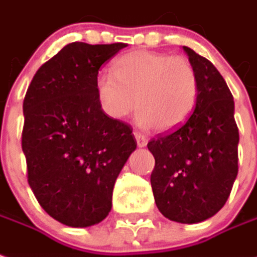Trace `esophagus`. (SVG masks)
Wrapping results in <instances>:
<instances>
[{
	"label": "esophagus",
	"mask_w": 257,
	"mask_h": 257,
	"mask_svg": "<svg viewBox=\"0 0 257 257\" xmlns=\"http://www.w3.org/2000/svg\"><path fill=\"white\" fill-rule=\"evenodd\" d=\"M135 139L138 142V146L145 147L147 145V138L145 135H142L141 132H135Z\"/></svg>",
	"instance_id": "1"
}]
</instances>
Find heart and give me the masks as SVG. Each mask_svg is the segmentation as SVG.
<instances>
[{
	"mask_svg": "<svg viewBox=\"0 0 257 257\" xmlns=\"http://www.w3.org/2000/svg\"><path fill=\"white\" fill-rule=\"evenodd\" d=\"M114 75L100 73L96 93L101 110L125 119L138 110L142 128L167 132L191 116L199 97V76L185 57L154 51H131L112 65Z\"/></svg>",
	"mask_w": 257,
	"mask_h": 257,
	"instance_id": "b5f03b06",
	"label": "heart"
}]
</instances>
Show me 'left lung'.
<instances>
[{"label": "left lung", "mask_w": 257, "mask_h": 257, "mask_svg": "<svg viewBox=\"0 0 257 257\" xmlns=\"http://www.w3.org/2000/svg\"><path fill=\"white\" fill-rule=\"evenodd\" d=\"M184 51L199 76L191 116L147 143L156 164L150 177L161 214L182 224L213 217L225 204L238 174L239 132L234 98L217 68L192 48Z\"/></svg>", "instance_id": "8db88e82"}]
</instances>
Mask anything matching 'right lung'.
I'll list each match as a JSON object with an SVG mask.
<instances>
[{"label": "right lung", "instance_id": "right-lung-1", "mask_svg": "<svg viewBox=\"0 0 257 257\" xmlns=\"http://www.w3.org/2000/svg\"><path fill=\"white\" fill-rule=\"evenodd\" d=\"M123 43H71L39 68L23 100L28 182L46 213L83 228L108 216L112 189L136 149L131 125L100 107V66Z\"/></svg>", "mask_w": 257, "mask_h": 257}]
</instances>
